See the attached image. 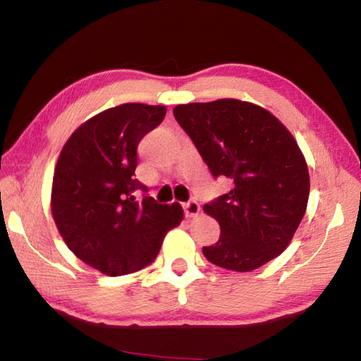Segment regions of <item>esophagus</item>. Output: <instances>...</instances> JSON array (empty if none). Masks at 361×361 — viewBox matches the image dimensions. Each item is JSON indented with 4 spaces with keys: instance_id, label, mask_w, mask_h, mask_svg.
<instances>
[{
    "instance_id": "1",
    "label": "esophagus",
    "mask_w": 361,
    "mask_h": 361,
    "mask_svg": "<svg viewBox=\"0 0 361 361\" xmlns=\"http://www.w3.org/2000/svg\"><path fill=\"white\" fill-rule=\"evenodd\" d=\"M183 210H185V215L188 218H194L200 213V205L195 200H188V202L183 204Z\"/></svg>"
}]
</instances>
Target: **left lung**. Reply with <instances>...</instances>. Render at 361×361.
<instances>
[{
  "instance_id": "obj_1",
  "label": "left lung",
  "mask_w": 361,
  "mask_h": 361,
  "mask_svg": "<svg viewBox=\"0 0 361 361\" xmlns=\"http://www.w3.org/2000/svg\"><path fill=\"white\" fill-rule=\"evenodd\" d=\"M173 116L212 175L234 185L204 205L221 228L218 242L202 248L205 258L237 272L276 258L309 199V170L296 140L264 108L235 99L178 105Z\"/></svg>"
}]
</instances>
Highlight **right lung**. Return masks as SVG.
<instances>
[{
  "label": "right lung",
  "mask_w": 361,
  "mask_h": 361,
  "mask_svg": "<svg viewBox=\"0 0 361 361\" xmlns=\"http://www.w3.org/2000/svg\"><path fill=\"white\" fill-rule=\"evenodd\" d=\"M166 113L143 103L105 109L78 127L59 156L52 183L59 232L79 259L106 276L151 264L183 219L180 204H157L135 178L138 145Z\"/></svg>",
  "instance_id": "right-lung-1"
}]
</instances>
